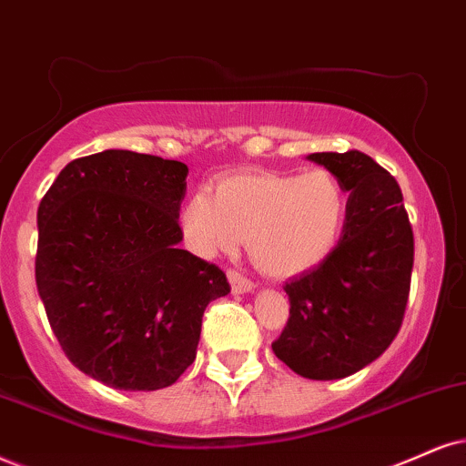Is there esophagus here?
<instances>
[{
	"label": "esophagus",
	"instance_id": "esophagus-1",
	"mask_svg": "<svg viewBox=\"0 0 466 466\" xmlns=\"http://www.w3.org/2000/svg\"><path fill=\"white\" fill-rule=\"evenodd\" d=\"M227 277H228V283H231L233 294H248V291H255V283L242 277L239 272H235V269H228Z\"/></svg>",
	"mask_w": 466,
	"mask_h": 466
}]
</instances>
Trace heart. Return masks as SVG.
<instances>
[{"label": "heart", "instance_id": "obj_1", "mask_svg": "<svg viewBox=\"0 0 466 466\" xmlns=\"http://www.w3.org/2000/svg\"><path fill=\"white\" fill-rule=\"evenodd\" d=\"M348 192L329 170L304 175L246 170L218 179L183 205L186 244L203 259L246 239L252 263L272 279L318 268L335 252L348 222Z\"/></svg>", "mask_w": 466, "mask_h": 466}]
</instances>
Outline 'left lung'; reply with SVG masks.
I'll return each mask as SVG.
<instances>
[{
  "instance_id": "left-lung-1",
  "label": "left lung",
  "mask_w": 466,
  "mask_h": 466,
  "mask_svg": "<svg viewBox=\"0 0 466 466\" xmlns=\"http://www.w3.org/2000/svg\"><path fill=\"white\" fill-rule=\"evenodd\" d=\"M348 194L341 242L321 266L285 283L289 321L274 354L311 380H339L391 346L409 302L415 242L398 181L370 155L311 153Z\"/></svg>"
}]
</instances>
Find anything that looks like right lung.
<instances>
[{
    "label": "right lung",
    "mask_w": 466,
    "mask_h": 466,
    "mask_svg": "<svg viewBox=\"0 0 466 466\" xmlns=\"http://www.w3.org/2000/svg\"><path fill=\"white\" fill-rule=\"evenodd\" d=\"M187 166L107 151L73 159L38 207L36 287L68 360L112 389L157 391L197 359L207 304L231 287L181 250Z\"/></svg>",
    "instance_id": "add662e5"
}]
</instances>
